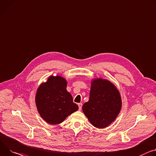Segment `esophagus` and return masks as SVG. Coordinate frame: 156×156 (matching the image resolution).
<instances>
[{
	"mask_svg": "<svg viewBox=\"0 0 156 156\" xmlns=\"http://www.w3.org/2000/svg\"><path fill=\"white\" fill-rule=\"evenodd\" d=\"M78 107H79V110H81L82 108V103H78Z\"/></svg>",
	"mask_w": 156,
	"mask_h": 156,
	"instance_id": "34e87169",
	"label": "esophagus"
}]
</instances>
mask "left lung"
<instances>
[{
  "instance_id": "obj_1",
  "label": "left lung",
  "mask_w": 156,
  "mask_h": 156,
  "mask_svg": "<svg viewBox=\"0 0 156 156\" xmlns=\"http://www.w3.org/2000/svg\"><path fill=\"white\" fill-rule=\"evenodd\" d=\"M121 106V95L116 87L108 80L98 78L91 82L89 101L82 109L91 124L101 129L116 119Z\"/></svg>"
}]
</instances>
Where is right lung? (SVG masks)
<instances>
[{
	"mask_svg": "<svg viewBox=\"0 0 156 156\" xmlns=\"http://www.w3.org/2000/svg\"><path fill=\"white\" fill-rule=\"evenodd\" d=\"M67 82L60 76H51L38 87L35 103L39 114L50 124L62 122L78 109L73 97L66 90Z\"/></svg>",
	"mask_w": 156,
	"mask_h": 156,
	"instance_id": "add662e5",
	"label": "right lung"
}]
</instances>
